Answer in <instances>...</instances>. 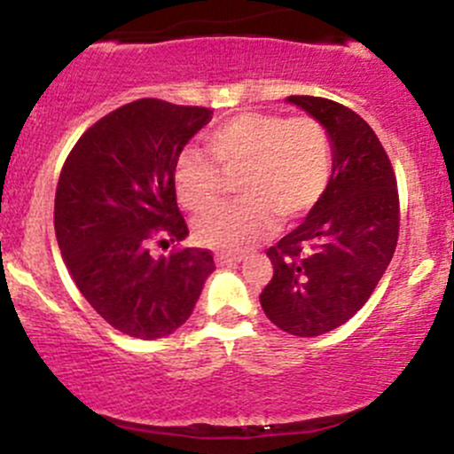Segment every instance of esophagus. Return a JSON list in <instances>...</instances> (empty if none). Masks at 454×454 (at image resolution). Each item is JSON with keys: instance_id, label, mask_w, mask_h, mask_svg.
<instances>
[{"instance_id": "esophagus-1", "label": "esophagus", "mask_w": 454, "mask_h": 454, "mask_svg": "<svg viewBox=\"0 0 454 454\" xmlns=\"http://www.w3.org/2000/svg\"><path fill=\"white\" fill-rule=\"evenodd\" d=\"M215 261L217 265H237L244 261V256H235V254H215Z\"/></svg>"}]
</instances>
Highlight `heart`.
<instances>
[{"label":"heart","mask_w":454,"mask_h":454,"mask_svg":"<svg viewBox=\"0 0 454 454\" xmlns=\"http://www.w3.org/2000/svg\"><path fill=\"white\" fill-rule=\"evenodd\" d=\"M206 149L226 176H237L244 200L215 206L195 222L201 244L219 253H241L277 219L294 222L323 198L333 167V146L316 118L246 112L206 136ZM217 167L198 149L182 151L173 171L177 198L193 213L217 200Z\"/></svg>","instance_id":"obj_1"}]
</instances>
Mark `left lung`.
Instances as JSON below:
<instances>
[{
  "label": "left lung",
  "mask_w": 454,
  "mask_h": 454,
  "mask_svg": "<svg viewBox=\"0 0 454 454\" xmlns=\"http://www.w3.org/2000/svg\"><path fill=\"white\" fill-rule=\"evenodd\" d=\"M286 100L323 122L333 167L303 223L268 250L274 277L259 301L278 329L314 338L369 301L395 253L400 201L387 151L358 114L316 96Z\"/></svg>",
  "instance_id": "1"
}]
</instances>
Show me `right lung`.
I'll list each match as a JSON object with an SVG mask.
<instances>
[{
    "label": "right lung",
    "mask_w": 454,
    "mask_h": 454,
    "mask_svg": "<svg viewBox=\"0 0 454 454\" xmlns=\"http://www.w3.org/2000/svg\"><path fill=\"white\" fill-rule=\"evenodd\" d=\"M210 118L206 107L134 100L90 127L63 164L59 250L87 303L127 336L155 340L180 329L215 270L201 248L149 254L153 237H189L173 171Z\"/></svg>",
    "instance_id": "obj_1"
}]
</instances>
